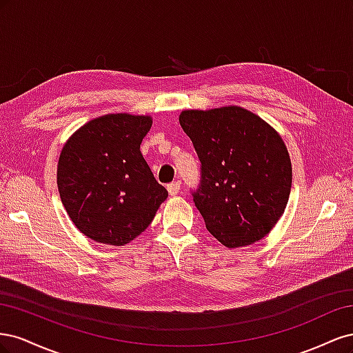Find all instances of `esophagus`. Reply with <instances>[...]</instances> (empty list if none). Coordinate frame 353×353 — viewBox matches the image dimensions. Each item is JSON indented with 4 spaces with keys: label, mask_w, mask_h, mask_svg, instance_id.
Instances as JSON below:
<instances>
[{
    "label": "esophagus",
    "mask_w": 353,
    "mask_h": 353,
    "mask_svg": "<svg viewBox=\"0 0 353 353\" xmlns=\"http://www.w3.org/2000/svg\"><path fill=\"white\" fill-rule=\"evenodd\" d=\"M168 193L170 194V196H175V194H178L179 193V188H181V184L179 183H170V184H168Z\"/></svg>",
    "instance_id": "esophagus-1"
}]
</instances>
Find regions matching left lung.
<instances>
[{
    "instance_id": "1",
    "label": "left lung",
    "mask_w": 353,
    "mask_h": 353,
    "mask_svg": "<svg viewBox=\"0 0 353 353\" xmlns=\"http://www.w3.org/2000/svg\"><path fill=\"white\" fill-rule=\"evenodd\" d=\"M179 123L200 160V183L191 196L208 231L231 249L263 239L284 213L292 188L281 137L237 105L184 110Z\"/></svg>"
}]
</instances>
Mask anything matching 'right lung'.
Instances as JSON below:
<instances>
[{
    "mask_svg": "<svg viewBox=\"0 0 353 353\" xmlns=\"http://www.w3.org/2000/svg\"><path fill=\"white\" fill-rule=\"evenodd\" d=\"M152 123L150 116L105 114L79 128L63 147L60 199L77 228L94 241H132L168 197L140 152Z\"/></svg>",
    "mask_w": 353,
    "mask_h": 353,
    "instance_id": "add662e5",
    "label": "right lung"
}]
</instances>
